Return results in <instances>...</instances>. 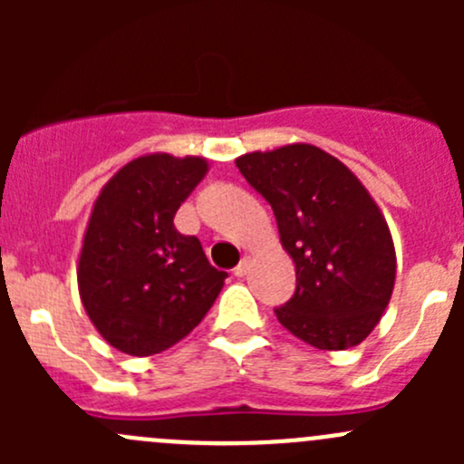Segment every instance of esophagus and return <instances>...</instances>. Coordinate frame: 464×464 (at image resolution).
Listing matches in <instances>:
<instances>
[{
	"label": "esophagus",
	"instance_id": "esophagus-1",
	"mask_svg": "<svg viewBox=\"0 0 464 464\" xmlns=\"http://www.w3.org/2000/svg\"><path fill=\"white\" fill-rule=\"evenodd\" d=\"M246 271H249V258H242L240 265H237L236 269H233V274H236L237 278H245Z\"/></svg>",
	"mask_w": 464,
	"mask_h": 464
}]
</instances>
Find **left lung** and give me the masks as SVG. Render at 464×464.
<instances>
[{
	"instance_id": "obj_1",
	"label": "left lung",
	"mask_w": 464,
	"mask_h": 464,
	"mask_svg": "<svg viewBox=\"0 0 464 464\" xmlns=\"http://www.w3.org/2000/svg\"><path fill=\"white\" fill-rule=\"evenodd\" d=\"M271 204L280 245L296 265V292L276 307L280 325L319 350L359 345L395 287L391 228L348 166L310 143L236 159Z\"/></svg>"
}]
</instances>
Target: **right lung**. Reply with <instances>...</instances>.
I'll use <instances>...</instances> for the list:
<instances>
[{"instance_id":"obj_1","label":"right lung","mask_w":464,"mask_h":464,"mask_svg":"<svg viewBox=\"0 0 464 464\" xmlns=\"http://www.w3.org/2000/svg\"><path fill=\"white\" fill-rule=\"evenodd\" d=\"M208 172L204 157L143 154L93 202L78 256V292L102 339L150 357L188 336L222 292L227 271L206 260L175 213Z\"/></svg>"}]
</instances>
